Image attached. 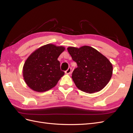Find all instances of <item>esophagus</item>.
Wrapping results in <instances>:
<instances>
[{
    "instance_id": "obj_1",
    "label": "esophagus",
    "mask_w": 133,
    "mask_h": 133,
    "mask_svg": "<svg viewBox=\"0 0 133 133\" xmlns=\"http://www.w3.org/2000/svg\"><path fill=\"white\" fill-rule=\"evenodd\" d=\"M71 68H69L68 69L65 71V74H70L71 73Z\"/></svg>"
}]
</instances>
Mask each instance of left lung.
I'll use <instances>...</instances> for the list:
<instances>
[{
  "instance_id": "1",
  "label": "left lung",
  "mask_w": 133,
  "mask_h": 133,
  "mask_svg": "<svg viewBox=\"0 0 133 133\" xmlns=\"http://www.w3.org/2000/svg\"><path fill=\"white\" fill-rule=\"evenodd\" d=\"M67 49L78 65L71 76L76 87L88 93L102 90L112 74V65L108 59L89 46H70Z\"/></svg>"
}]
</instances>
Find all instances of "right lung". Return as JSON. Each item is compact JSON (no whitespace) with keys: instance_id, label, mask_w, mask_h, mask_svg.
Masks as SVG:
<instances>
[{"instance_id":"1","label":"right lung","mask_w":133,"mask_h":133,"mask_svg":"<svg viewBox=\"0 0 133 133\" xmlns=\"http://www.w3.org/2000/svg\"><path fill=\"white\" fill-rule=\"evenodd\" d=\"M65 49L62 46L48 44L39 48L27 58L23 68L26 85L37 92L54 88L64 75L60 70L58 58Z\"/></svg>"}]
</instances>
